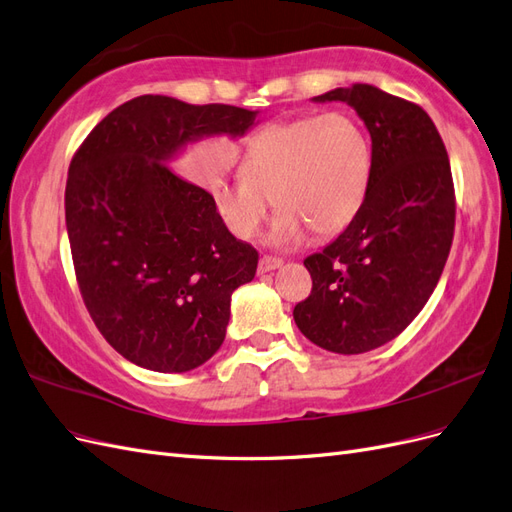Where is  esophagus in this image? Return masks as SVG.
Masks as SVG:
<instances>
[{
  "instance_id": "34e87169",
  "label": "esophagus",
  "mask_w": 512,
  "mask_h": 512,
  "mask_svg": "<svg viewBox=\"0 0 512 512\" xmlns=\"http://www.w3.org/2000/svg\"><path fill=\"white\" fill-rule=\"evenodd\" d=\"M280 267H282V260H280V258L262 256V258L258 260V273H260V275H265V273L275 271V269H280Z\"/></svg>"
}]
</instances>
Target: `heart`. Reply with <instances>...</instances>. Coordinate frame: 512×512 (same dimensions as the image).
Here are the masks:
<instances>
[{"mask_svg":"<svg viewBox=\"0 0 512 512\" xmlns=\"http://www.w3.org/2000/svg\"><path fill=\"white\" fill-rule=\"evenodd\" d=\"M371 145L348 113L275 121L243 147L241 175L209 183L211 205L237 239H254L275 200L271 243L288 247L344 230L363 207Z\"/></svg>","mask_w":512,"mask_h":512,"instance_id":"1","label":"heart"}]
</instances>
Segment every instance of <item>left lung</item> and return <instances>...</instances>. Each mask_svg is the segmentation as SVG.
Here are the masks:
<instances>
[{
	"label": "left lung",
	"instance_id": "8db88e82",
	"mask_svg": "<svg viewBox=\"0 0 512 512\" xmlns=\"http://www.w3.org/2000/svg\"><path fill=\"white\" fill-rule=\"evenodd\" d=\"M312 100L346 102L363 119L371 179L342 235L303 260L312 294L292 316L316 346L361 354L395 339L438 286L455 230L451 162L418 104L367 83Z\"/></svg>",
	"mask_w": 512,
	"mask_h": 512
}]
</instances>
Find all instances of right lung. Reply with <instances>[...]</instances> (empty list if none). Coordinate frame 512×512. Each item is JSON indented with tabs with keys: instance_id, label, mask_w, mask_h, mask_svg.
Here are the masks:
<instances>
[{
	"instance_id": "right-lung-1",
	"label": "right lung",
	"mask_w": 512,
	"mask_h": 512,
	"mask_svg": "<svg viewBox=\"0 0 512 512\" xmlns=\"http://www.w3.org/2000/svg\"><path fill=\"white\" fill-rule=\"evenodd\" d=\"M258 111L138 96L108 113L74 153L66 228L76 280L98 331L123 359L183 374L220 350L230 297L258 252L235 239L209 192L173 168L185 147L241 138Z\"/></svg>"
}]
</instances>
